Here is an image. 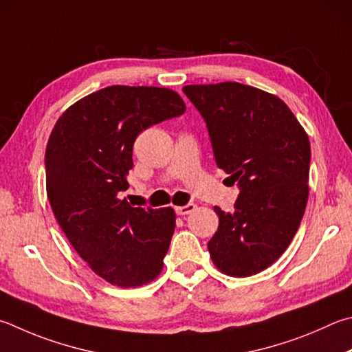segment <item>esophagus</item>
Wrapping results in <instances>:
<instances>
[{
    "instance_id": "esophagus-1",
    "label": "esophagus",
    "mask_w": 352,
    "mask_h": 352,
    "mask_svg": "<svg viewBox=\"0 0 352 352\" xmlns=\"http://www.w3.org/2000/svg\"><path fill=\"white\" fill-rule=\"evenodd\" d=\"M194 209H195V204H194V203H188L186 206H178V208H175L178 215H188V214H190V212H194Z\"/></svg>"
}]
</instances>
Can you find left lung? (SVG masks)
<instances>
[{
  "label": "left lung",
  "mask_w": 352,
  "mask_h": 352,
  "mask_svg": "<svg viewBox=\"0 0 352 352\" xmlns=\"http://www.w3.org/2000/svg\"><path fill=\"white\" fill-rule=\"evenodd\" d=\"M183 92L206 121L217 166L240 188L232 212L214 208L210 258L226 276H254L286 251L303 219L308 133L283 100L257 87L225 81Z\"/></svg>",
  "instance_id": "8db88e82"
}]
</instances>
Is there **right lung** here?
<instances>
[{
  "label": "right lung",
  "instance_id": "1",
  "mask_svg": "<svg viewBox=\"0 0 352 352\" xmlns=\"http://www.w3.org/2000/svg\"><path fill=\"white\" fill-rule=\"evenodd\" d=\"M186 111L177 92L154 86H109L63 112L46 148V190L61 231L106 282L135 287L163 270L175 229L172 208H133L132 146L140 132Z\"/></svg>",
  "mask_w": 352,
  "mask_h": 352
}]
</instances>
